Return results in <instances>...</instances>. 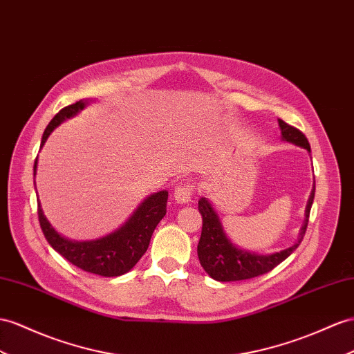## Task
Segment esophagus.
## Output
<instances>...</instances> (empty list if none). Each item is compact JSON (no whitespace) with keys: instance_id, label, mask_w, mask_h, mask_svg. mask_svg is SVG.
Wrapping results in <instances>:
<instances>
[{"instance_id":"1","label":"esophagus","mask_w":354,"mask_h":354,"mask_svg":"<svg viewBox=\"0 0 354 354\" xmlns=\"http://www.w3.org/2000/svg\"><path fill=\"white\" fill-rule=\"evenodd\" d=\"M194 194V185L192 183H183L175 187L174 197L178 203H188Z\"/></svg>"}]
</instances>
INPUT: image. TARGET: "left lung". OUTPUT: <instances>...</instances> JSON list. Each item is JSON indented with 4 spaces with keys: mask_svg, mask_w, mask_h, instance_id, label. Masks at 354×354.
<instances>
[{
    "mask_svg": "<svg viewBox=\"0 0 354 354\" xmlns=\"http://www.w3.org/2000/svg\"><path fill=\"white\" fill-rule=\"evenodd\" d=\"M278 124L284 140L292 142L297 145V147H302L308 152H311L310 143H308V139L301 130H297L293 125H288L283 120H278ZM314 193L315 187L313 188L310 201H308L306 205L305 223L302 225L301 236H299L297 242L293 247L270 256H259L254 254V252H247L234 247L227 236H225L218 215L214 211L212 205L205 197H202L198 201V211L202 214L203 225L201 241H198L197 245V256L198 260H201V265L207 272V275L216 281L227 283V281H241L260 277L278 266L281 261H284L299 247V243L302 242L305 236L311 206L314 202Z\"/></svg>",
    "mask_w": 354,
    "mask_h": 354,
    "instance_id": "left-lung-1",
    "label": "left lung"
}]
</instances>
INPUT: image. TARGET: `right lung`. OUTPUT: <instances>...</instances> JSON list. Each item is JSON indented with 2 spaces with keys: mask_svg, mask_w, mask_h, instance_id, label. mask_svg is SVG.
<instances>
[{
  "mask_svg": "<svg viewBox=\"0 0 354 354\" xmlns=\"http://www.w3.org/2000/svg\"><path fill=\"white\" fill-rule=\"evenodd\" d=\"M85 104L86 103L80 100L75 104L61 109L44 130L40 148L59 122L70 116H75L79 111H82ZM35 170H37V158L34 161V175ZM167 197V192H158L145 198V202L121 229L111 233L109 236L89 242H73L59 236L44 216L40 202L37 214L44 238L50 243V247L68 260L71 265L95 275L120 277L129 272L147 252L153 230L166 215Z\"/></svg>",
  "mask_w": 354,
  "mask_h": 354,
  "instance_id": "add662e5",
  "label": "right lung"
}]
</instances>
